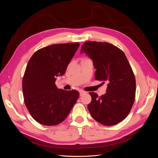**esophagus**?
<instances>
[{"instance_id":"1","label":"esophagus","mask_w":158,"mask_h":158,"mask_svg":"<svg viewBox=\"0 0 158 158\" xmlns=\"http://www.w3.org/2000/svg\"><path fill=\"white\" fill-rule=\"evenodd\" d=\"M79 92H80V96H81V95H82L84 94L85 93L84 91H83V90H80Z\"/></svg>"}]
</instances>
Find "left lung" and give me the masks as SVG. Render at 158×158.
I'll list each match as a JSON object with an SVG mask.
<instances>
[{
	"label": "left lung",
	"instance_id": "1",
	"mask_svg": "<svg viewBox=\"0 0 158 158\" xmlns=\"http://www.w3.org/2000/svg\"><path fill=\"white\" fill-rule=\"evenodd\" d=\"M80 51L92 59L96 69L95 79L108 84L106 94L102 96L89 93L92 102L88 109L91 115L105 126L117 125L127 117L135 100V76L127 56L107 42L86 41Z\"/></svg>",
	"mask_w": 158,
	"mask_h": 158
}]
</instances>
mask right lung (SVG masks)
<instances>
[{
    "label": "right lung",
    "instance_id": "1",
    "mask_svg": "<svg viewBox=\"0 0 158 158\" xmlns=\"http://www.w3.org/2000/svg\"><path fill=\"white\" fill-rule=\"evenodd\" d=\"M79 43L53 44L37 50L27 64L22 80L26 106L41 125L55 126L67 117L79 98L78 91L58 89L56 76L63 75Z\"/></svg>",
    "mask_w": 158,
    "mask_h": 158
}]
</instances>
